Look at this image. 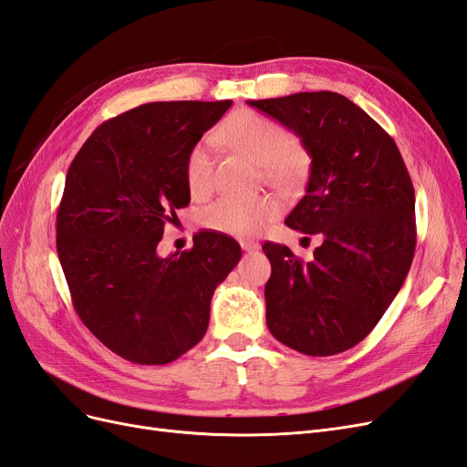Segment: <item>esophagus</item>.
<instances>
[{
    "mask_svg": "<svg viewBox=\"0 0 467 467\" xmlns=\"http://www.w3.org/2000/svg\"><path fill=\"white\" fill-rule=\"evenodd\" d=\"M239 245H242L244 251H255V249L261 247L257 242H253V239H242V242H239Z\"/></svg>",
    "mask_w": 467,
    "mask_h": 467,
    "instance_id": "34e87169",
    "label": "esophagus"
}]
</instances>
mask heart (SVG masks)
<instances>
[{
  "mask_svg": "<svg viewBox=\"0 0 467 467\" xmlns=\"http://www.w3.org/2000/svg\"><path fill=\"white\" fill-rule=\"evenodd\" d=\"M220 142L263 165L273 187L290 192L300 185L309 155L285 126L253 110H235L216 132ZM185 177L194 196H204L214 187V155L208 142L194 144L185 161ZM273 196H222L202 212L206 228L235 237L259 235L278 216Z\"/></svg>",
  "mask_w": 467,
  "mask_h": 467,
  "instance_id": "obj_1",
  "label": "heart"
}]
</instances>
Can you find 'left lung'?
<instances>
[{
	"mask_svg": "<svg viewBox=\"0 0 467 467\" xmlns=\"http://www.w3.org/2000/svg\"><path fill=\"white\" fill-rule=\"evenodd\" d=\"M247 105L302 138L312 171L286 225L323 237L309 263L286 245H263L273 266L268 331L302 355H338L376 327L411 268V177L393 138L343 95L294 93Z\"/></svg>",
	"mask_w": 467,
	"mask_h": 467,
	"instance_id": "left-lung-1",
	"label": "left lung"
}]
</instances>
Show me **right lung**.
<instances>
[{
	"instance_id": "1",
	"label": "right lung",
	"mask_w": 467,
	"mask_h": 467,
	"mask_svg": "<svg viewBox=\"0 0 467 467\" xmlns=\"http://www.w3.org/2000/svg\"><path fill=\"white\" fill-rule=\"evenodd\" d=\"M232 101L140 105L97 126L67 169L56 249L83 325L134 364H167L208 329L210 300L242 257L218 232L161 259L167 222L191 202L189 150Z\"/></svg>"
}]
</instances>
